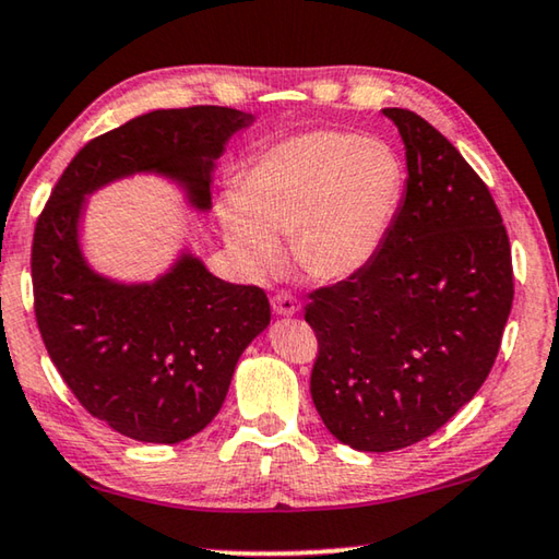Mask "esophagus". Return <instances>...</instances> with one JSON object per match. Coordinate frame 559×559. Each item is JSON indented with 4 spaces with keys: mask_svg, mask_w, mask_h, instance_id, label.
I'll list each match as a JSON object with an SVG mask.
<instances>
[{
    "mask_svg": "<svg viewBox=\"0 0 559 559\" xmlns=\"http://www.w3.org/2000/svg\"><path fill=\"white\" fill-rule=\"evenodd\" d=\"M271 306L278 316H296L300 311V300L294 294H286V290H278V294L271 298Z\"/></svg>",
    "mask_w": 559,
    "mask_h": 559,
    "instance_id": "esophagus-1",
    "label": "esophagus"
}]
</instances>
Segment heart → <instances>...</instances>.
I'll list each match as a JSON object with an SVG mask.
<instances>
[{
    "instance_id": "obj_1",
    "label": "heart",
    "mask_w": 559,
    "mask_h": 559,
    "mask_svg": "<svg viewBox=\"0 0 559 559\" xmlns=\"http://www.w3.org/2000/svg\"><path fill=\"white\" fill-rule=\"evenodd\" d=\"M403 191V162L385 141L308 131L255 156L238 176L236 201L218 206V221L253 276L278 269V238L288 236L300 271L343 281L380 253Z\"/></svg>"
}]
</instances>
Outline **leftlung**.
<instances>
[{"instance_id":"obj_1","label":"left lung","mask_w":559,"mask_h":559,"mask_svg":"<svg viewBox=\"0 0 559 559\" xmlns=\"http://www.w3.org/2000/svg\"><path fill=\"white\" fill-rule=\"evenodd\" d=\"M405 144L407 186L383 248L313 290V405L331 436L391 453L442 428L498 358L515 283L485 181L436 127L383 109Z\"/></svg>"}]
</instances>
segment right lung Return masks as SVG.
Returning <instances> with one entry per match:
<instances>
[{"label":"right lung","instance_id":"right-lung-1","mask_svg":"<svg viewBox=\"0 0 559 559\" xmlns=\"http://www.w3.org/2000/svg\"><path fill=\"white\" fill-rule=\"evenodd\" d=\"M253 114L158 109L96 136L64 168L32 243L34 316L69 391L94 418L141 442H181L216 418L246 345L271 323L263 288L236 286L181 253L154 283H117L79 248L84 199L131 174H162L199 211L211 171Z\"/></svg>","mask_w":559,"mask_h":559}]
</instances>
